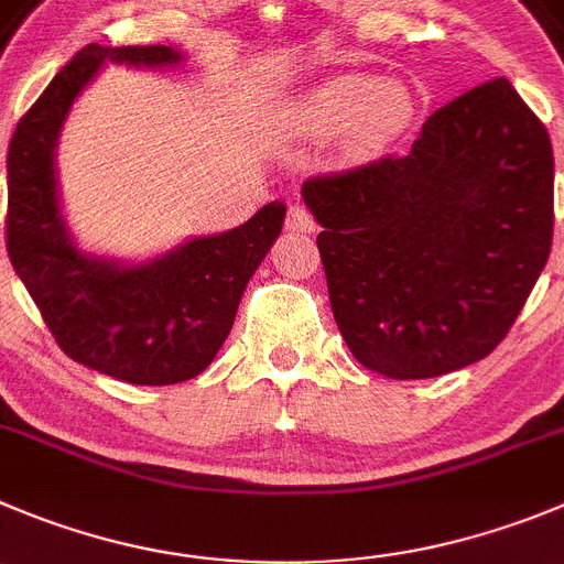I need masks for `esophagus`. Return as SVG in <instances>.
Instances as JSON below:
<instances>
[{
    "instance_id": "esophagus-1",
    "label": "esophagus",
    "mask_w": 564,
    "mask_h": 564,
    "mask_svg": "<svg viewBox=\"0 0 564 564\" xmlns=\"http://www.w3.org/2000/svg\"><path fill=\"white\" fill-rule=\"evenodd\" d=\"M317 228V223H314L312 210L306 208V205H289V214H286V230H292V234H312V230Z\"/></svg>"
}]
</instances>
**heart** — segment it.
<instances>
[{
	"label": "heart",
	"instance_id": "b5f03b06",
	"mask_svg": "<svg viewBox=\"0 0 564 564\" xmlns=\"http://www.w3.org/2000/svg\"><path fill=\"white\" fill-rule=\"evenodd\" d=\"M412 116V94L394 80L339 75L308 88L286 113L300 135H334L347 128L356 144H378L394 135Z\"/></svg>",
	"mask_w": 564,
	"mask_h": 564
}]
</instances>
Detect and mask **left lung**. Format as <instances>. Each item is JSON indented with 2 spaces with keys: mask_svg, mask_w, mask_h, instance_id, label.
I'll return each instance as SVG.
<instances>
[{
  "mask_svg": "<svg viewBox=\"0 0 564 564\" xmlns=\"http://www.w3.org/2000/svg\"><path fill=\"white\" fill-rule=\"evenodd\" d=\"M330 308L350 354L398 381L481 361L554 234L549 130L498 77L425 119L412 152L312 177Z\"/></svg>",
  "mask_w": 564,
  "mask_h": 564,
  "instance_id": "left-lung-1",
  "label": "left lung"
}]
</instances>
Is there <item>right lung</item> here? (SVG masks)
<instances>
[{
    "label": "right lung",
    "mask_w": 564,
    "mask_h": 564,
    "mask_svg": "<svg viewBox=\"0 0 564 564\" xmlns=\"http://www.w3.org/2000/svg\"><path fill=\"white\" fill-rule=\"evenodd\" d=\"M183 61V52L161 44L83 46L21 116L8 150V256L15 275L68 359L141 387L188 381L214 361L286 217L275 199L239 228L194 236L139 264L77 247L55 170L68 110L105 63L172 68Z\"/></svg>",
    "instance_id": "obj_1"
}]
</instances>
